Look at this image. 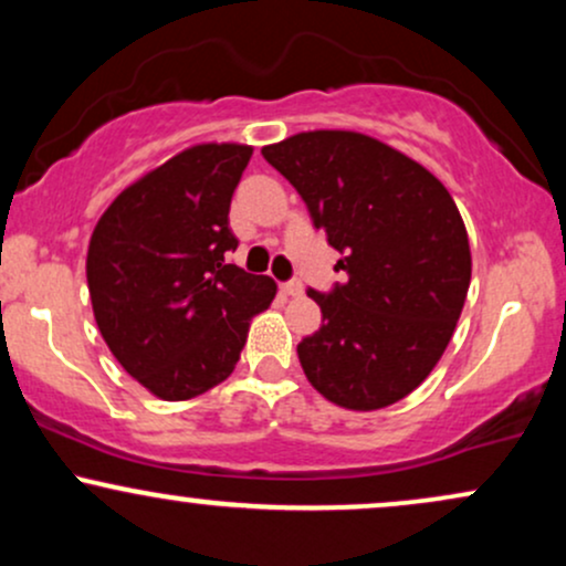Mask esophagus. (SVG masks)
Wrapping results in <instances>:
<instances>
[{
    "mask_svg": "<svg viewBox=\"0 0 566 566\" xmlns=\"http://www.w3.org/2000/svg\"><path fill=\"white\" fill-rule=\"evenodd\" d=\"M282 292H284V295H287V297L303 295V282H297V279H290V282L282 284Z\"/></svg>",
    "mask_w": 566,
    "mask_h": 566,
    "instance_id": "1",
    "label": "esophagus"
}]
</instances>
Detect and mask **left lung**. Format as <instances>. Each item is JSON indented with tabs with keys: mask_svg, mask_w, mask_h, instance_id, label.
Listing matches in <instances>:
<instances>
[{
	"mask_svg": "<svg viewBox=\"0 0 566 566\" xmlns=\"http://www.w3.org/2000/svg\"><path fill=\"white\" fill-rule=\"evenodd\" d=\"M311 220L340 252L346 279L308 290L322 327L297 343L311 386L337 407L405 399L444 354L471 284L463 218L439 178L386 143L314 129L263 146Z\"/></svg>",
	"mask_w": 566,
	"mask_h": 566,
	"instance_id": "obj_1",
	"label": "left lung"
}]
</instances>
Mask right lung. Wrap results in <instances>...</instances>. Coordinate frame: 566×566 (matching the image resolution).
<instances>
[{"mask_svg":"<svg viewBox=\"0 0 566 566\" xmlns=\"http://www.w3.org/2000/svg\"><path fill=\"white\" fill-rule=\"evenodd\" d=\"M252 148L199 143L116 197L87 250V287L103 340L165 401H186L237 367L252 316L276 295L271 276L229 263L233 188Z\"/></svg>","mask_w":566,"mask_h":566,"instance_id":"right-lung-1","label":"right lung"}]
</instances>
